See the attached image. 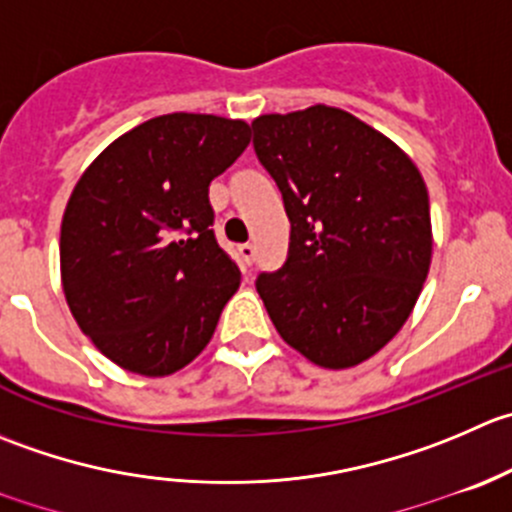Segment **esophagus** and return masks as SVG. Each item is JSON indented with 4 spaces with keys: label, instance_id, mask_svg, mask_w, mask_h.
I'll use <instances>...</instances> for the list:
<instances>
[{
    "label": "esophagus",
    "instance_id": "1",
    "mask_svg": "<svg viewBox=\"0 0 512 512\" xmlns=\"http://www.w3.org/2000/svg\"><path fill=\"white\" fill-rule=\"evenodd\" d=\"M255 255H257V250H255V245H252V242H245V245H240V257H242V262H245L247 267L255 262Z\"/></svg>",
    "mask_w": 512,
    "mask_h": 512
}]
</instances>
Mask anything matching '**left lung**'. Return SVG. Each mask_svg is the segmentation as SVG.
Masks as SVG:
<instances>
[{
	"instance_id": "8db88e82",
	"label": "left lung",
	"mask_w": 512,
	"mask_h": 512,
	"mask_svg": "<svg viewBox=\"0 0 512 512\" xmlns=\"http://www.w3.org/2000/svg\"><path fill=\"white\" fill-rule=\"evenodd\" d=\"M252 147L280 187L290 247L257 292L287 345L340 370L405 325L430 270V200L395 142L315 104L252 122Z\"/></svg>"
}]
</instances>
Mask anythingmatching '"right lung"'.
Listing matches in <instances>:
<instances>
[{
    "instance_id": "obj_1",
    "label": "right lung",
    "mask_w": 512,
    "mask_h": 512,
    "mask_svg": "<svg viewBox=\"0 0 512 512\" xmlns=\"http://www.w3.org/2000/svg\"><path fill=\"white\" fill-rule=\"evenodd\" d=\"M250 145L215 114H162L114 140L74 187L59 260L84 335L124 370L162 377L195 360L240 285L217 245L210 182Z\"/></svg>"
}]
</instances>
